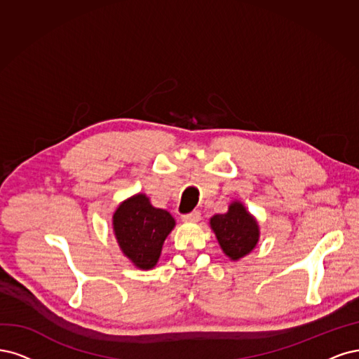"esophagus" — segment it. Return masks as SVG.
<instances>
[{"label": "esophagus", "mask_w": 359, "mask_h": 359, "mask_svg": "<svg viewBox=\"0 0 359 359\" xmlns=\"http://www.w3.org/2000/svg\"><path fill=\"white\" fill-rule=\"evenodd\" d=\"M200 219H201V213L198 210H195V212H191L188 215H183L182 216V221L183 222H198Z\"/></svg>", "instance_id": "esophagus-1"}]
</instances>
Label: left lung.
<instances>
[{
  "instance_id": "obj_1",
  "label": "left lung",
  "mask_w": 359,
  "mask_h": 359,
  "mask_svg": "<svg viewBox=\"0 0 359 359\" xmlns=\"http://www.w3.org/2000/svg\"><path fill=\"white\" fill-rule=\"evenodd\" d=\"M210 226L221 249L231 261L249 255L259 240L257 219L240 201L231 203L226 213L212 216Z\"/></svg>"
}]
</instances>
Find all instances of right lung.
Segmentation results:
<instances>
[{
  "instance_id": "1",
  "label": "right lung",
  "mask_w": 359,
  "mask_h": 359,
  "mask_svg": "<svg viewBox=\"0 0 359 359\" xmlns=\"http://www.w3.org/2000/svg\"><path fill=\"white\" fill-rule=\"evenodd\" d=\"M175 225V217L167 210L154 207L144 194L122 201L113 213V231L121 250L142 270L155 267Z\"/></svg>"
}]
</instances>
